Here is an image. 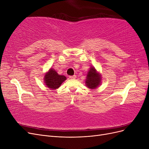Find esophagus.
<instances>
[{"label":"esophagus","mask_w":149,"mask_h":149,"mask_svg":"<svg viewBox=\"0 0 149 149\" xmlns=\"http://www.w3.org/2000/svg\"><path fill=\"white\" fill-rule=\"evenodd\" d=\"M70 79H76V76H75V75H73V76H70V77H69Z\"/></svg>","instance_id":"34e87169"}]
</instances>
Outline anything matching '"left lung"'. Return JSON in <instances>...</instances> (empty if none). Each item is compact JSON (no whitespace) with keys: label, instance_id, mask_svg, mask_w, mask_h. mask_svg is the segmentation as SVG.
<instances>
[{"label":"left lung","instance_id":"left-lung-1","mask_svg":"<svg viewBox=\"0 0 149 149\" xmlns=\"http://www.w3.org/2000/svg\"><path fill=\"white\" fill-rule=\"evenodd\" d=\"M101 74L94 66H91L88 71L85 80L86 86L91 89H95L101 84Z\"/></svg>","mask_w":149,"mask_h":149}]
</instances>
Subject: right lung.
Listing matches in <instances>:
<instances>
[{
  "instance_id": "1",
  "label": "right lung",
  "mask_w": 149,
  "mask_h": 149,
  "mask_svg": "<svg viewBox=\"0 0 149 149\" xmlns=\"http://www.w3.org/2000/svg\"><path fill=\"white\" fill-rule=\"evenodd\" d=\"M66 79V77L63 75L58 74L53 68L49 70L45 74L43 81L46 86L52 90H55L61 86V84Z\"/></svg>"
}]
</instances>
